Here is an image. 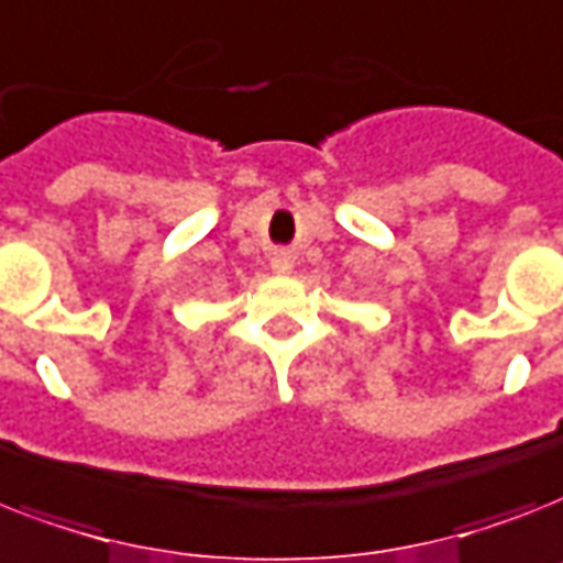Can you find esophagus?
I'll use <instances>...</instances> for the list:
<instances>
[{"instance_id": "1", "label": "esophagus", "mask_w": 563, "mask_h": 563, "mask_svg": "<svg viewBox=\"0 0 563 563\" xmlns=\"http://www.w3.org/2000/svg\"><path fill=\"white\" fill-rule=\"evenodd\" d=\"M291 265H295V263H291V256H289V254H277V256H274V260H272V268H274V272H277V274H289V272H291Z\"/></svg>"}]
</instances>
